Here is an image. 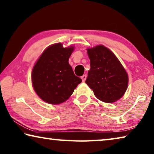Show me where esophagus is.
<instances>
[{
    "label": "esophagus",
    "instance_id": "esophagus-1",
    "mask_svg": "<svg viewBox=\"0 0 154 154\" xmlns=\"http://www.w3.org/2000/svg\"><path fill=\"white\" fill-rule=\"evenodd\" d=\"M86 77H87L86 75H83V76L81 77V78H82V81H83V82H84L85 81H86Z\"/></svg>",
    "mask_w": 154,
    "mask_h": 154
}]
</instances>
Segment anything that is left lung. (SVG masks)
<instances>
[{
    "instance_id": "1",
    "label": "left lung",
    "mask_w": 154,
    "mask_h": 154,
    "mask_svg": "<svg viewBox=\"0 0 154 154\" xmlns=\"http://www.w3.org/2000/svg\"><path fill=\"white\" fill-rule=\"evenodd\" d=\"M90 69L86 84L100 101L113 103L120 99L128 87V75L112 51L99 45L88 48Z\"/></svg>"
}]
</instances>
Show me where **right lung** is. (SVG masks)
Listing matches in <instances>:
<instances>
[{"label":"right lung","instance_id":"obj_1","mask_svg":"<svg viewBox=\"0 0 154 154\" xmlns=\"http://www.w3.org/2000/svg\"><path fill=\"white\" fill-rule=\"evenodd\" d=\"M74 46L64 47L62 43L48 46L34 64L31 83L38 97L46 103H64L82 82L75 76L68 59Z\"/></svg>","mask_w":154,"mask_h":154}]
</instances>
